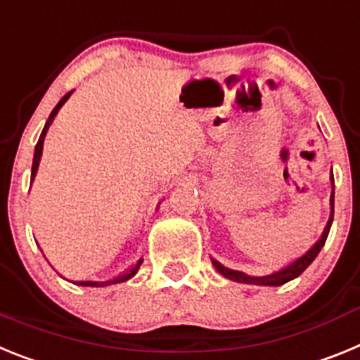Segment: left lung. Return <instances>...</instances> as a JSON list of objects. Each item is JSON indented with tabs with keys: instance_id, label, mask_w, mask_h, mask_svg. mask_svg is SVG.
<instances>
[{
	"instance_id": "8db88e82",
	"label": "left lung",
	"mask_w": 360,
	"mask_h": 360,
	"mask_svg": "<svg viewBox=\"0 0 360 360\" xmlns=\"http://www.w3.org/2000/svg\"><path fill=\"white\" fill-rule=\"evenodd\" d=\"M331 183H333V177H331ZM333 195H335V192H331V215H330V221H328L326 228H324V233L321 236V239L315 243V246L311 250H308L302 257L297 259L295 262H292V264H288L286 268H283V270L275 271V274L271 275H264V277H250V275L243 274V271H237V270H230V268L223 266L221 262H217L215 259H212V264L215 266V270L219 271L221 275H224L226 279H232V281H237V283H246V284H264V286H281V284L288 283V281L295 279V277H299V275L302 274V271L306 270V268L310 266L311 262H314V259L317 257L319 252H321V248L324 246V243H326V237L328 233H330V226H331V221H333Z\"/></svg>"
}]
</instances>
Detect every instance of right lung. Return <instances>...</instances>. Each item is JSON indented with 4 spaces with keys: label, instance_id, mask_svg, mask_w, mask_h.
I'll list each match as a JSON object with an SVG mask.
<instances>
[{
    "label": "right lung",
    "instance_id": "add662e5",
    "mask_svg": "<svg viewBox=\"0 0 360 360\" xmlns=\"http://www.w3.org/2000/svg\"><path fill=\"white\" fill-rule=\"evenodd\" d=\"M70 94H72V92H68L67 96H65V98L61 99V101H59L58 105H56V108H54V110H52V114H50L49 121H46L45 128H43L41 136H39V141H37V145H36V150H34V161H32V179H34V176H36L37 167H39V159H41V152H43V139H45V134H46V130H49L50 123H52V120H54V115L58 114V110H59V108H61V106H63V103L67 101L68 98H70ZM141 262H143V261H139V262H137V264H136V266H134V268H130V270H127V271H124L123 275H120V277H115V279H112V281H105V283H96V281H77L76 284H79V286H108V284L123 283V281L130 279V277H134V275H136V271L139 270V266H141Z\"/></svg>",
    "mask_w": 360,
    "mask_h": 360
}]
</instances>
